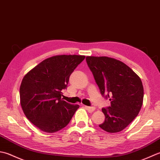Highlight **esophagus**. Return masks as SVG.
Listing matches in <instances>:
<instances>
[{"instance_id":"34e87169","label":"esophagus","mask_w":160,"mask_h":160,"mask_svg":"<svg viewBox=\"0 0 160 160\" xmlns=\"http://www.w3.org/2000/svg\"><path fill=\"white\" fill-rule=\"evenodd\" d=\"M86 109L89 112H92L94 110H95V107L94 106H85Z\"/></svg>"}]
</instances>
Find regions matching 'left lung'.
I'll use <instances>...</instances> for the list:
<instances>
[{
	"label": "left lung",
	"instance_id": "obj_1",
	"mask_svg": "<svg viewBox=\"0 0 160 160\" xmlns=\"http://www.w3.org/2000/svg\"><path fill=\"white\" fill-rule=\"evenodd\" d=\"M86 59L101 94L111 103L102 108L105 120L99 127L108 132L122 131L138 116L142 108V80L131 68L115 58L87 57Z\"/></svg>",
	"mask_w": 160,
	"mask_h": 160
}]
</instances>
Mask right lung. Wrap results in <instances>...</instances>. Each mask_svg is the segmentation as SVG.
Segmentation results:
<instances>
[{
	"mask_svg": "<svg viewBox=\"0 0 160 160\" xmlns=\"http://www.w3.org/2000/svg\"><path fill=\"white\" fill-rule=\"evenodd\" d=\"M85 56L58 55L46 58L27 73L20 86V100L26 117L40 130L54 132L66 127L79 105L62 100L70 74Z\"/></svg>",
	"mask_w": 160,
	"mask_h": 160,
	"instance_id": "add662e5",
	"label": "right lung"
}]
</instances>
